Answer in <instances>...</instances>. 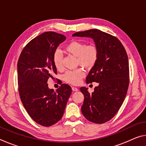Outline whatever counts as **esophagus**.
I'll use <instances>...</instances> for the list:
<instances>
[{"instance_id": "esophagus-1", "label": "esophagus", "mask_w": 146, "mask_h": 146, "mask_svg": "<svg viewBox=\"0 0 146 146\" xmlns=\"http://www.w3.org/2000/svg\"><path fill=\"white\" fill-rule=\"evenodd\" d=\"M72 90L73 91H78V89L77 88H75V87H72Z\"/></svg>"}]
</instances>
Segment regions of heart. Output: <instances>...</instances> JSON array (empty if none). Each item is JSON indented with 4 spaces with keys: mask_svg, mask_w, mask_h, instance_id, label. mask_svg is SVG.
Here are the masks:
<instances>
[{
    "mask_svg": "<svg viewBox=\"0 0 146 146\" xmlns=\"http://www.w3.org/2000/svg\"><path fill=\"white\" fill-rule=\"evenodd\" d=\"M64 51L76 57L77 65L82 66L88 70L93 68L97 64L99 51L98 47L94 44L89 45L79 40H72L64 47ZM62 55L59 51H56L53 55L54 65L58 70L62 68ZM85 76V71L82 69L68 71L64 78L66 82L72 85H78Z\"/></svg>",
    "mask_w": 146,
    "mask_h": 146,
    "instance_id": "b5f03b06",
    "label": "heart"
}]
</instances>
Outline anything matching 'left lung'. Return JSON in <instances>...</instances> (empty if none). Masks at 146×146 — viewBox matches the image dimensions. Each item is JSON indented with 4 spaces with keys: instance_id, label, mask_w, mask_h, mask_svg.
I'll return each instance as SVG.
<instances>
[{
    "instance_id": "8db88e82",
    "label": "left lung",
    "mask_w": 146,
    "mask_h": 146,
    "mask_svg": "<svg viewBox=\"0 0 146 146\" xmlns=\"http://www.w3.org/2000/svg\"><path fill=\"white\" fill-rule=\"evenodd\" d=\"M73 36L93 39L99 51L96 65L86 77V83H98L92 93L80 88L84 96L81 111L95 123H105L114 117L122 105L129 86V62L122 43L115 36L99 29L76 32Z\"/></svg>"
}]
</instances>
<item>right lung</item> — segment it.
<instances>
[{"instance_id": "obj_1", "label": "right lung", "mask_w": 146, "mask_h": 146, "mask_svg": "<svg viewBox=\"0 0 146 146\" xmlns=\"http://www.w3.org/2000/svg\"><path fill=\"white\" fill-rule=\"evenodd\" d=\"M66 36L55 32L42 33L25 46L17 63L19 95L26 110L35 122L49 127L64 115L71 88L62 84L56 91L48 87L56 68L53 55Z\"/></svg>"}]
</instances>
